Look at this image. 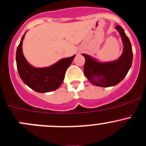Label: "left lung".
<instances>
[{
    "label": "left lung",
    "mask_w": 146,
    "mask_h": 146,
    "mask_svg": "<svg viewBox=\"0 0 146 146\" xmlns=\"http://www.w3.org/2000/svg\"><path fill=\"white\" fill-rule=\"evenodd\" d=\"M123 44V50L117 60L108 62L99 61L87 54H82L86 59L84 74L95 86L111 87L118 84L125 77L133 61L132 46L122 27L116 25Z\"/></svg>",
    "instance_id": "8db88e82"
}]
</instances>
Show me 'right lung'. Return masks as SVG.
I'll return each instance as SVG.
<instances>
[{
    "label": "right lung",
    "instance_id": "obj_1",
    "mask_svg": "<svg viewBox=\"0 0 146 146\" xmlns=\"http://www.w3.org/2000/svg\"><path fill=\"white\" fill-rule=\"evenodd\" d=\"M25 33L23 35L16 50L17 69L20 77L25 85L38 93H47L56 90L63 83L66 70L76 55L60 59L48 67H34L27 61L23 53V40Z\"/></svg>",
    "mask_w": 146,
    "mask_h": 146
}]
</instances>
